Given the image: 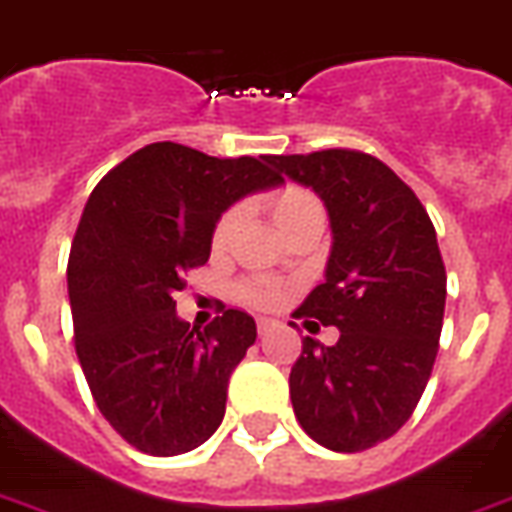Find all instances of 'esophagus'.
Segmentation results:
<instances>
[{"mask_svg":"<svg viewBox=\"0 0 512 512\" xmlns=\"http://www.w3.org/2000/svg\"><path fill=\"white\" fill-rule=\"evenodd\" d=\"M273 326H276V321H273V318H265V315H260V318H257V331H260V336L268 334Z\"/></svg>","mask_w":512,"mask_h":512,"instance_id":"34e87169","label":"esophagus"}]
</instances>
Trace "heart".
Instances as JSON below:
<instances>
[{
  "label": "heart",
  "instance_id": "obj_1",
  "mask_svg": "<svg viewBox=\"0 0 512 512\" xmlns=\"http://www.w3.org/2000/svg\"><path fill=\"white\" fill-rule=\"evenodd\" d=\"M270 213H273V220H276L278 228H286L289 223H294V220L305 218V215H323V205L313 191L302 189V186H286V189L276 191V194L270 197ZM239 220H242V207L239 205L228 207L226 213L220 215L218 223H215L213 228L215 249H223L231 242V236H234L236 226H239ZM239 297H242L247 305L273 307L281 302L284 292H281L276 284H270V281L252 278V281H244V284L239 286Z\"/></svg>",
  "mask_w": 512,
  "mask_h": 512
}]
</instances>
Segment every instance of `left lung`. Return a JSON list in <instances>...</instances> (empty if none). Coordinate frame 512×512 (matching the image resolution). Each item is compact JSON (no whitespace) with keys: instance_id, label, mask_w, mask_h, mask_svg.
I'll list each match as a JSON object with an SVG mask.
<instances>
[{"instance_id":"obj_1","label":"left lung","mask_w":512,"mask_h":512,"mask_svg":"<svg viewBox=\"0 0 512 512\" xmlns=\"http://www.w3.org/2000/svg\"><path fill=\"white\" fill-rule=\"evenodd\" d=\"M263 160L310 186L334 231L326 281L292 315L336 326L339 342L302 339L294 415L326 450H371L413 415L439 352L447 273L434 223L389 165L357 149Z\"/></svg>"}]
</instances>
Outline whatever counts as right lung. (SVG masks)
Returning a JSON list of instances; mask_svg holds the SVG:
<instances>
[{"label":"right lung","instance_id":"obj_1","mask_svg":"<svg viewBox=\"0 0 512 512\" xmlns=\"http://www.w3.org/2000/svg\"><path fill=\"white\" fill-rule=\"evenodd\" d=\"M278 184L263 157L220 160L157 141L91 191L68 257L76 355L99 413L139 452L181 455L223 421L255 321L228 307L199 331L178 318L173 297L207 263L220 213Z\"/></svg>","mask_w":512,"mask_h":512}]
</instances>
